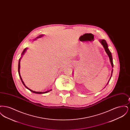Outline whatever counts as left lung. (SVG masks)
I'll return each instance as SVG.
<instances>
[{"instance_id": "obj_1", "label": "left lung", "mask_w": 130, "mask_h": 130, "mask_svg": "<svg viewBox=\"0 0 130 130\" xmlns=\"http://www.w3.org/2000/svg\"><path fill=\"white\" fill-rule=\"evenodd\" d=\"M99 42H100V43L103 46V48L105 49V52H106L107 54L108 55V56H109L110 60V62H111V66L113 68V62H112V56H111V52L110 51V50H109V48H108V44L107 43L106 40H104V39H100V40H99ZM112 72H113V69L112 70V71H111V77H110V78L109 79V81L110 80V79L111 78L112 74Z\"/></svg>"}]
</instances>
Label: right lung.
<instances>
[{
  "instance_id": "obj_1",
  "label": "right lung",
  "mask_w": 130,
  "mask_h": 130,
  "mask_svg": "<svg viewBox=\"0 0 130 130\" xmlns=\"http://www.w3.org/2000/svg\"><path fill=\"white\" fill-rule=\"evenodd\" d=\"M43 35H40V36H39L38 37H37L36 38H40V37H43ZM34 40H36V39H35ZM28 49V48H26L25 49H24V50L23 51V52H22V54H21V56L20 57V58H19V67H18V72H19V77H20V79H21V82H22V83H23V84L24 85V86L27 89H28L29 90H30L31 92H32V93H37V94H42V93H48V92H49L50 91H52V89H51V90H48V91H45V92H37V91H32V90H31V89H29V88H28L26 86V85H25V83H24V82H23V81L22 80V78H21V75H20V60H21V58H22V56H23V55L25 54V53H26V51H27V50Z\"/></svg>"
}]
</instances>
